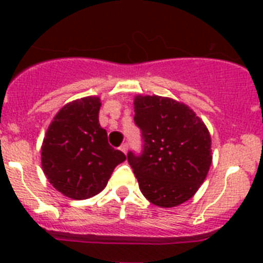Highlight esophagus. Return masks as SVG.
Listing matches in <instances>:
<instances>
[{
	"label": "esophagus",
	"mask_w": 263,
	"mask_h": 263,
	"mask_svg": "<svg viewBox=\"0 0 263 263\" xmlns=\"http://www.w3.org/2000/svg\"><path fill=\"white\" fill-rule=\"evenodd\" d=\"M120 150H121V152H122V153H124V154H126L127 150H129V143H127V142L122 143V145L120 146Z\"/></svg>",
	"instance_id": "obj_1"
}]
</instances>
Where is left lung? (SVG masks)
Here are the masks:
<instances>
[{
    "mask_svg": "<svg viewBox=\"0 0 263 263\" xmlns=\"http://www.w3.org/2000/svg\"><path fill=\"white\" fill-rule=\"evenodd\" d=\"M134 122L141 154L127 153L139 190L150 203L171 208L190 200L212 163L210 132L190 106L162 96H137Z\"/></svg>",
    "mask_w": 263,
    "mask_h": 263,
    "instance_id": "1",
    "label": "left lung"
}]
</instances>
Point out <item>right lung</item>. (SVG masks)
Segmentation results:
<instances>
[{"mask_svg": "<svg viewBox=\"0 0 263 263\" xmlns=\"http://www.w3.org/2000/svg\"><path fill=\"white\" fill-rule=\"evenodd\" d=\"M99 97H84L63 106L42 145V167L63 195L83 200L101 192L126 155L108 143L99 124Z\"/></svg>", "mask_w": 263, "mask_h": 263, "instance_id": "right-lung-1", "label": "right lung"}]
</instances>
